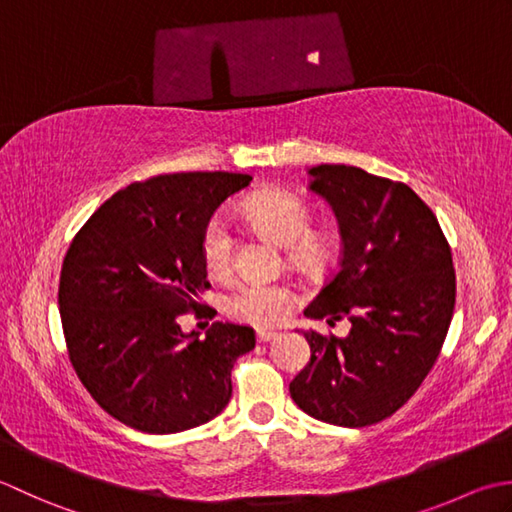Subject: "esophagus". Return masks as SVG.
<instances>
[{
	"mask_svg": "<svg viewBox=\"0 0 512 512\" xmlns=\"http://www.w3.org/2000/svg\"><path fill=\"white\" fill-rule=\"evenodd\" d=\"M256 338H258V342H271L278 338V333L276 331H258Z\"/></svg>",
	"mask_w": 512,
	"mask_h": 512,
	"instance_id": "esophagus-1",
	"label": "esophagus"
}]
</instances>
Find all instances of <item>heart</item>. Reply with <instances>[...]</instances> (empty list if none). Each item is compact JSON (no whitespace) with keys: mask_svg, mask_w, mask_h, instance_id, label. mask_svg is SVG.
Returning a JSON list of instances; mask_svg holds the SVG:
<instances>
[{"mask_svg":"<svg viewBox=\"0 0 512 512\" xmlns=\"http://www.w3.org/2000/svg\"><path fill=\"white\" fill-rule=\"evenodd\" d=\"M245 212L260 232L289 247V258L300 267H314L322 260L325 247L311 234L314 214L302 198L289 190H267L249 198ZM203 265L216 278L234 271V234L223 214L212 216L201 234ZM296 296L289 285L271 280H245L225 298V307L234 318L256 327L280 325Z\"/></svg>","mask_w":512,"mask_h":512,"instance_id":"b5f03b06","label":"heart"}]
</instances>
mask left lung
Instances as JSON below:
<instances>
[{
	"label": "left lung",
	"mask_w": 512,
	"mask_h": 512,
	"mask_svg": "<svg viewBox=\"0 0 512 512\" xmlns=\"http://www.w3.org/2000/svg\"><path fill=\"white\" fill-rule=\"evenodd\" d=\"M307 174L309 192L336 214L342 256L305 316L349 318L351 329L344 338L302 331L311 360L289 393L316 420L360 429L398 411L440 356L455 307L451 247L409 185L353 165Z\"/></svg>",
	"instance_id": "left-lung-1"
}]
</instances>
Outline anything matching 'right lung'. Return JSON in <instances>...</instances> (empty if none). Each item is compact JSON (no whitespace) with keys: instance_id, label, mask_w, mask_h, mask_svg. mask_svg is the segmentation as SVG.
Here are the masks:
<instances>
[{"instance_id":"obj_1","label":"right lung","mask_w":512,"mask_h":512,"mask_svg":"<svg viewBox=\"0 0 512 512\" xmlns=\"http://www.w3.org/2000/svg\"><path fill=\"white\" fill-rule=\"evenodd\" d=\"M249 174L183 172L110 196L70 243L59 311L70 362L103 411L143 433L210 422L232 398V369L254 329L214 322L183 333L179 316L210 287L207 221Z\"/></svg>"}]
</instances>
